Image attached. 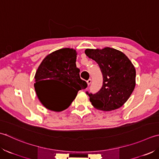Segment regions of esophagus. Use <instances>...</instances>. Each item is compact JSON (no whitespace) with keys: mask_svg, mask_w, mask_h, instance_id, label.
I'll return each mask as SVG.
<instances>
[{"mask_svg":"<svg viewBox=\"0 0 159 159\" xmlns=\"http://www.w3.org/2000/svg\"><path fill=\"white\" fill-rule=\"evenodd\" d=\"M87 84H88V85L89 86L90 85V84H91V80H90V79H89L88 81H87Z\"/></svg>","mask_w":159,"mask_h":159,"instance_id":"obj_1","label":"esophagus"}]
</instances>
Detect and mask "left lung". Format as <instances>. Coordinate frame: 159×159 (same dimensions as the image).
Listing matches in <instances>:
<instances>
[{"label": "left lung", "mask_w": 159, "mask_h": 159, "mask_svg": "<svg viewBox=\"0 0 159 159\" xmlns=\"http://www.w3.org/2000/svg\"><path fill=\"white\" fill-rule=\"evenodd\" d=\"M85 53L99 64L103 82L96 94H88L94 108L103 111L118 109L127 102L136 85V70L121 51L111 47L87 48Z\"/></svg>", "instance_id": "8db88e82"}]
</instances>
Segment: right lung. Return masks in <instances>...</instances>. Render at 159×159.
<instances>
[{"label": "right lung", "mask_w": 159, "mask_h": 159, "mask_svg": "<svg viewBox=\"0 0 159 159\" xmlns=\"http://www.w3.org/2000/svg\"><path fill=\"white\" fill-rule=\"evenodd\" d=\"M75 49L64 48L55 51L45 57L35 74L34 88L38 98L45 108L60 112L70 105L80 90L88 84L80 77V70L76 66ZM63 82L70 88L63 96L55 95L50 83Z\"/></svg>", "instance_id": "add662e5"}]
</instances>
